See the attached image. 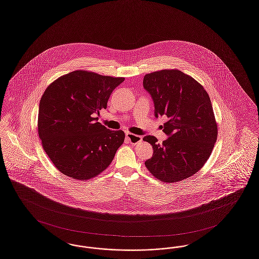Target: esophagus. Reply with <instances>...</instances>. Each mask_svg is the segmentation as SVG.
I'll return each mask as SVG.
<instances>
[{
	"label": "esophagus",
	"mask_w": 259,
	"mask_h": 259,
	"mask_svg": "<svg viewBox=\"0 0 259 259\" xmlns=\"http://www.w3.org/2000/svg\"><path fill=\"white\" fill-rule=\"evenodd\" d=\"M126 138L129 140V142L131 144H139L140 142H142V137L141 136H138V135L132 134V133H129L127 132L126 133Z\"/></svg>",
	"instance_id": "obj_1"
}]
</instances>
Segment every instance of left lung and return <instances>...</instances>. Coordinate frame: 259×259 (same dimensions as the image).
Segmentation results:
<instances>
[{"mask_svg":"<svg viewBox=\"0 0 259 259\" xmlns=\"http://www.w3.org/2000/svg\"><path fill=\"white\" fill-rule=\"evenodd\" d=\"M144 88L151 95L156 117L166 115L164 133L158 144L154 136L144 141L153 148L145 161L150 174L166 183L194 176L205 164L217 141L218 126L210 97L193 77L177 69L145 74Z\"/></svg>","mask_w":259,"mask_h":259,"instance_id":"8db88e82","label":"left lung"}]
</instances>
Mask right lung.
I'll return each instance as SVG.
<instances>
[{"instance_id": "add662e5", "label": "right lung", "mask_w": 259, "mask_h": 259, "mask_svg": "<svg viewBox=\"0 0 259 259\" xmlns=\"http://www.w3.org/2000/svg\"><path fill=\"white\" fill-rule=\"evenodd\" d=\"M122 77L76 70L54 81L43 93L37 129L43 149L55 166L72 179L88 180L101 174L124 142L122 130L97 122L99 111Z\"/></svg>"}]
</instances>
